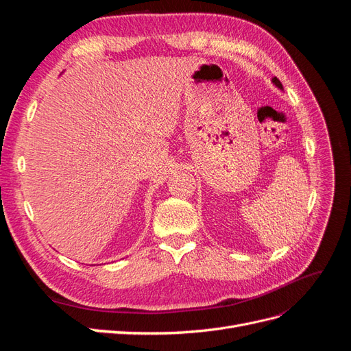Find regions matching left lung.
Returning <instances> with one entry per match:
<instances>
[{
  "instance_id": "8db88e82",
  "label": "left lung",
  "mask_w": 351,
  "mask_h": 351,
  "mask_svg": "<svg viewBox=\"0 0 351 351\" xmlns=\"http://www.w3.org/2000/svg\"><path fill=\"white\" fill-rule=\"evenodd\" d=\"M272 83H274L275 86H277L278 89H282V84H281V82H280L277 77H274V79H272Z\"/></svg>"
}]
</instances>
